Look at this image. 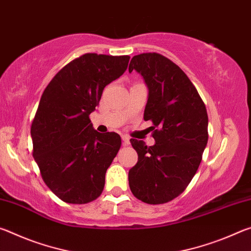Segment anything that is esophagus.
Masks as SVG:
<instances>
[{
	"mask_svg": "<svg viewBox=\"0 0 251 251\" xmlns=\"http://www.w3.org/2000/svg\"><path fill=\"white\" fill-rule=\"evenodd\" d=\"M122 139H123V146H128L129 144H130L129 138L127 137V136H123Z\"/></svg>",
	"mask_w": 251,
	"mask_h": 251,
	"instance_id": "34e87169",
	"label": "esophagus"
}]
</instances>
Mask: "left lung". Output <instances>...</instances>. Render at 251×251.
<instances>
[{
	"mask_svg": "<svg viewBox=\"0 0 251 251\" xmlns=\"http://www.w3.org/2000/svg\"><path fill=\"white\" fill-rule=\"evenodd\" d=\"M135 70L148 87L144 120L152 122L154 146L130 139L138 161L128 172L129 188L146 203L173 201L192 181L208 142L206 106L182 70L158 53L135 55Z\"/></svg>",
	"mask_w": 251,
	"mask_h": 251,
	"instance_id": "left-lung-1",
	"label": "left lung"
}]
</instances>
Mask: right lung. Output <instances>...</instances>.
I'll return each mask as SVG.
<instances>
[{
    "mask_svg": "<svg viewBox=\"0 0 251 251\" xmlns=\"http://www.w3.org/2000/svg\"><path fill=\"white\" fill-rule=\"evenodd\" d=\"M129 58L84 54L63 67L42 94L31 127L33 156L44 182L63 201L87 203L103 192L122 139L96 131L90 114L106 85L124 74Z\"/></svg>",
    "mask_w": 251,
    "mask_h": 251,
    "instance_id": "add662e5",
    "label": "right lung"
}]
</instances>
